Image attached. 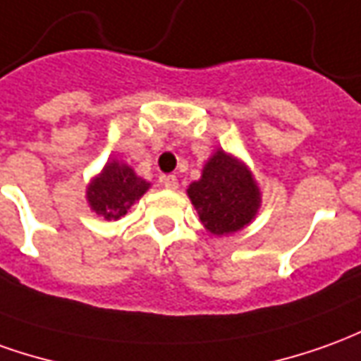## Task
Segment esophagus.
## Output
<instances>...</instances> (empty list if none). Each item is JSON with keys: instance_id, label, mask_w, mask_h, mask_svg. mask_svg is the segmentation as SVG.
Listing matches in <instances>:
<instances>
[{"instance_id": "34e87169", "label": "esophagus", "mask_w": 361, "mask_h": 361, "mask_svg": "<svg viewBox=\"0 0 361 361\" xmlns=\"http://www.w3.org/2000/svg\"><path fill=\"white\" fill-rule=\"evenodd\" d=\"M160 181H162V185L166 189H178V178L176 176H164Z\"/></svg>"}]
</instances>
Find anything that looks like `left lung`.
I'll use <instances>...</instances> for the list:
<instances>
[{
  "label": "left lung",
  "instance_id": "obj_1",
  "mask_svg": "<svg viewBox=\"0 0 361 361\" xmlns=\"http://www.w3.org/2000/svg\"><path fill=\"white\" fill-rule=\"evenodd\" d=\"M188 195L203 226L215 236L242 231L254 221L262 203L248 166L224 150H216L207 160L201 180L189 185Z\"/></svg>",
  "mask_w": 361,
  "mask_h": 361
}]
</instances>
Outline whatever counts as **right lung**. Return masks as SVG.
Returning a JSON list of instances; mask_svg holds the SVG:
<instances>
[{"mask_svg": "<svg viewBox=\"0 0 361 361\" xmlns=\"http://www.w3.org/2000/svg\"><path fill=\"white\" fill-rule=\"evenodd\" d=\"M148 188L150 183L138 178L130 166L111 160L87 185L85 197L97 215L107 221H117L127 215L130 205H135Z\"/></svg>", "mask_w": 361, "mask_h": 361, "instance_id": "right-lung-1", "label": "right lung"}]
</instances>
